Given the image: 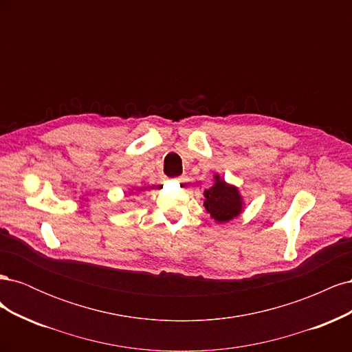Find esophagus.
Returning a JSON list of instances; mask_svg holds the SVG:
<instances>
[{"label":"esophagus","mask_w":352,"mask_h":352,"mask_svg":"<svg viewBox=\"0 0 352 352\" xmlns=\"http://www.w3.org/2000/svg\"><path fill=\"white\" fill-rule=\"evenodd\" d=\"M176 180H177V184H185V182H186L185 177H177Z\"/></svg>","instance_id":"1"}]
</instances>
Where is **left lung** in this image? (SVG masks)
Instances as JSON below:
<instances>
[{
  "mask_svg": "<svg viewBox=\"0 0 352 352\" xmlns=\"http://www.w3.org/2000/svg\"><path fill=\"white\" fill-rule=\"evenodd\" d=\"M214 184L204 190V207L219 225L238 217L245 208V199L239 188L228 184L220 175H214Z\"/></svg>",
  "mask_w": 352,
  "mask_h": 352,
  "instance_id": "obj_1",
  "label": "left lung"
}]
</instances>
